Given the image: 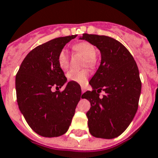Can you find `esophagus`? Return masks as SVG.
Here are the masks:
<instances>
[{"mask_svg":"<svg viewBox=\"0 0 158 158\" xmlns=\"http://www.w3.org/2000/svg\"><path fill=\"white\" fill-rule=\"evenodd\" d=\"M85 91V88L84 86H81V93H84V92Z\"/></svg>","mask_w":158,"mask_h":158,"instance_id":"esophagus-1","label":"esophagus"}]
</instances>
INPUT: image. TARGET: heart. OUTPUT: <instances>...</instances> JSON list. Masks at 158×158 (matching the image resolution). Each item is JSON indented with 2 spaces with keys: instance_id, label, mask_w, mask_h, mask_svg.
<instances>
[{
  "instance_id": "obj_1",
  "label": "heart",
  "mask_w": 158,
  "mask_h": 158,
  "mask_svg": "<svg viewBox=\"0 0 158 158\" xmlns=\"http://www.w3.org/2000/svg\"><path fill=\"white\" fill-rule=\"evenodd\" d=\"M73 50L76 52L79 53L83 56H85L86 61L85 65L88 66H94L95 64V55H96V49L92 44L82 41L73 45ZM58 64L59 68L63 71H66L69 67V58L68 53L65 50H62L58 55ZM89 71L87 69H83L81 71H70L67 74V77L69 81H74L76 83L84 85L87 81L89 77Z\"/></svg>"
}]
</instances>
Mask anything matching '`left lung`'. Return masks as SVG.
Returning a JSON list of instances; mask_svg holds the SVG:
<instances>
[{"mask_svg": "<svg viewBox=\"0 0 158 158\" xmlns=\"http://www.w3.org/2000/svg\"><path fill=\"white\" fill-rule=\"evenodd\" d=\"M80 39L96 46L101 54L100 65L89 82L93 90L81 96L90 103L86 113L89 133L96 138H116L129 127L138 109V67L129 50L112 37L84 33ZM101 90L106 92L102 99Z\"/></svg>", "mask_w": 158, "mask_h": 158, "instance_id": "obj_1", "label": "left lung"}]
</instances>
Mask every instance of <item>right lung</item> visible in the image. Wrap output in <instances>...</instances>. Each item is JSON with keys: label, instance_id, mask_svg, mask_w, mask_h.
<instances>
[{"label": "right lung", "instance_id": "obj_1", "mask_svg": "<svg viewBox=\"0 0 158 158\" xmlns=\"http://www.w3.org/2000/svg\"><path fill=\"white\" fill-rule=\"evenodd\" d=\"M77 35L58 37L30 51L15 77L17 102L29 127L39 135L58 137L68 131L81 99L78 83L69 81L62 92L53 91L67 82L58 55Z\"/></svg>", "mask_w": 158, "mask_h": 158}]
</instances>
